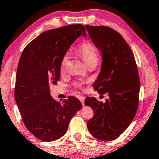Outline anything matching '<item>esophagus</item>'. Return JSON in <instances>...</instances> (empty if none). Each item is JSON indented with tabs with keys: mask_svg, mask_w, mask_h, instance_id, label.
Instances as JSON below:
<instances>
[{
	"mask_svg": "<svg viewBox=\"0 0 159 159\" xmlns=\"http://www.w3.org/2000/svg\"><path fill=\"white\" fill-rule=\"evenodd\" d=\"M79 99H80V101H81L82 106H84V97H83V96H80V97H79Z\"/></svg>",
	"mask_w": 159,
	"mask_h": 159,
	"instance_id": "1",
	"label": "esophagus"
}]
</instances>
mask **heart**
<instances>
[{
  "instance_id": "b5f03b06",
  "label": "heart",
  "mask_w": 159,
  "mask_h": 159,
  "mask_svg": "<svg viewBox=\"0 0 159 159\" xmlns=\"http://www.w3.org/2000/svg\"><path fill=\"white\" fill-rule=\"evenodd\" d=\"M77 52L88 66L92 64H96L98 59V51L97 48L93 43L88 42V41L82 43L77 48ZM69 62V56L68 54H65L62 57L61 61V72H64L67 66H68ZM76 84L77 86H81V83L80 82H76Z\"/></svg>"
}]
</instances>
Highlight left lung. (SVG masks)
<instances>
[{
	"label": "left lung",
	"mask_w": 159,
	"mask_h": 159,
	"mask_svg": "<svg viewBox=\"0 0 159 159\" xmlns=\"http://www.w3.org/2000/svg\"><path fill=\"white\" fill-rule=\"evenodd\" d=\"M85 27L103 57L101 72L93 87L101 96L108 95L105 103L86 98L84 104L94 111L87 126L95 138L113 140L129 127L138 110V66L131 48L118 32L106 26Z\"/></svg>",
	"instance_id": "8db88e82"
}]
</instances>
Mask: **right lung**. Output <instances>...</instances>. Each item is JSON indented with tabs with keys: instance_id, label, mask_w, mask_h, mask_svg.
Masks as SVG:
<instances>
[{
	"instance_id": "add662e5",
	"label": "right lung",
	"mask_w": 159,
	"mask_h": 159,
	"mask_svg": "<svg viewBox=\"0 0 159 159\" xmlns=\"http://www.w3.org/2000/svg\"><path fill=\"white\" fill-rule=\"evenodd\" d=\"M82 25L47 30L23 50L17 67L14 98L25 127L39 140L51 142L64 135L82 103L69 96L58 103L50 95L51 83L60 80V66L78 37L86 35Z\"/></svg>"
}]
</instances>
